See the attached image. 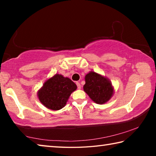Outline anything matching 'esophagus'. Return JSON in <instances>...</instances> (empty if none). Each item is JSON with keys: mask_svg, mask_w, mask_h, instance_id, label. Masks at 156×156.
<instances>
[{"mask_svg": "<svg viewBox=\"0 0 156 156\" xmlns=\"http://www.w3.org/2000/svg\"><path fill=\"white\" fill-rule=\"evenodd\" d=\"M76 85H77V87H78V89H81V85H80V83H78V82H76Z\"/></svg>", "mask_w": 156, "mask_h": 156, "instance_id": "1", "label": "esophagus"}]
</instances>
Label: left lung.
I'll use <instances>...</instances> for the list:
<instances>
[{
	"mask_svg": "<svg viewBox=\"0 0 156 156\" xmlns=\"http://www.w3.org/2000/svg\"><path fill=\"white\" fill-rule=\"evenodd\" d=\"M84 91L97 104L106 103L113 94V87L109 79L94 72L85 76Z\"/></svg>",
	"mask_w": 156,
	"mask_h": 156,
	"instance_id": "1",
	"label": "left lung"
}]
</instances>
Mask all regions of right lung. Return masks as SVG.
Instances as JSON below:
<instances>
[{"mask_svg":"<svg viewBox=\"0 0 156 156\" xmlns=\"http://www.w3.org/2000/svg\"><path fill=\"white\" fill-rule=\"evenodd\" d=\"M76 89L77 86L72 80L56 73L44 82L38 91V97L44 107L56 111L65 106L70 95Z\"/></svg>","mask_w":156,"mask_h":156,"instance_id":"add662e5","label":"right lung"}]
</instances>
